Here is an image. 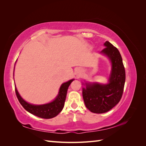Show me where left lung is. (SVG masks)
Returning a JSON list of instances; mask_svg holds the SVG:
<instances>
[{
    "instance_id": "8db88e82",
    "label": "left lung",
    "mask_w": 146,
    "mask_h": 146,
    "mask_svg": "<svg viewBox=\"0 0 146 146\" xmlns=\"http://www.w3.org/2000/svg\"><path fill=\"white\" fill-rule=\"evenodd\" d=\"M100 52L108 56L111 62V72L109 82L106 85L86 83L83 88V98L86 108L94 113H104L116 106L120 101L123 91L125 71L122 56L117 48L109 41Z\"/></svg>"
}]
</instances>
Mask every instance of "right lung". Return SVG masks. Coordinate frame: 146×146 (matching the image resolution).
<instances>
[{
  "instance_id": "obj_1",
  "label": "right lung",
  "mask_w": 146,
  "mask_h": 146,
  "mask_svg": "<svg viewBox=\"0 0 146 146\" xmlns=\"http://www.w3.org/2000/svg\"><path fill=\"white\" fill-rule=\"evenodd\" d=\"M14 76V72H13ZM74 80L72 79L63 83L60 86L58 96L52 102L44 105H33L25 101L19 95L15 87L16 94L19 102L25 110L33 115L44 119H50L56 116L61 111L64 107L67 91L70 84Z\"/></svg>"
}]
</instances>
